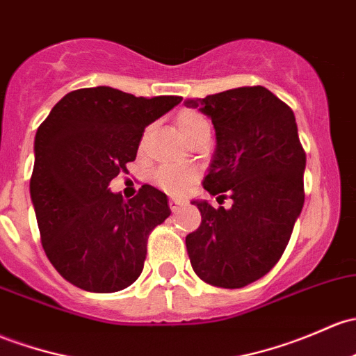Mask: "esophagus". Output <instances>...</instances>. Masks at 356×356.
<instances>
[{"label": "esophagus", "mask_w": 356, "mask_h": 356, "mask_svg": "<svg viewBox=\"0 0 356 356\" xmlns=\"http://www.w3.org/2000/svg\"><path fill=\"white\" fill-rule=\"evenodd\" d=\"M168 207H170L172 211H179V208L184 207V201L179 200V197H170V201H168Z\"/></svg>", "instance_id": "1"}]
</instances>
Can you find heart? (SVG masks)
I'll return each instance as SVG.
<instances>
[{
    "label": "heart",
    "mask_w": 356,
    "mask_h": 356,
    "mask_svg": "<svg viewBox=\"0 0 356 356\" xmlns=\"http://www.w3.org/2000/svg\"><path fill=\"white\" fill-rule=\"evenodd\" d=\"M177 126L181 133L193 141L194 138L200 136L201 133L209 131V121L204 114L194 111V109H184L177 114ZM196 170L193 167H172L163 165L156 168L152 175L153 184L159 188L168 191V193H184L188 189L191 182L196 179Z\"/></svg>",
    "instance_id": "b5f03b06"
}]
</instances>
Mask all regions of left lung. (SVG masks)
Instances as JSON below:
<instances>
[{"mask_svg": "<svg viewBox=\"0 0 356 356\" xmlns=\"http://www.w3.org/2000/svg\"><path fill=\"white\" fill-rule=\"evenodd\" d=\"M213 122L216 149L203 188L232 208L193 201L201 225L186 237L194 273L213 286L242 288L271 271L304 207L305 152L293 111L264 87L189 99Z\"/></svg>", "mask_w": 356, "mask_h": 356, "instance_id": "1", "label": "left lung"}]
</instances>
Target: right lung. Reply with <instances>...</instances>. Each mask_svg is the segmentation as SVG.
Segmentation results:
<instances>
[{"label": "right lung", "mask_w": 356, "mask_h": 356, "mask_svg": "<svg viewBox=\"0 0 356 356\" xmlns=\"http://www.w3.org/2000/svg\"><path fill=\"white\" fill-rule=\"evenodd\" d=\"M181 100L73 90L37 129L30 197L46 256L71 285L112 293L143 271L148 235L170 215L168 200L145 184L126 203L109 184L136 159L145 128Z\"/></svg>", "instance_id": "obj_1"}]
</instances>
